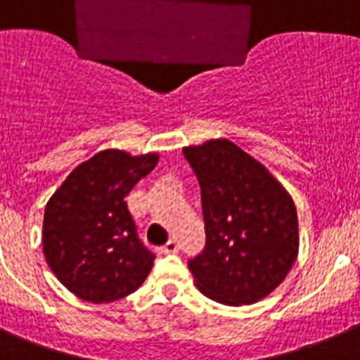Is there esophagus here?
<instances>
[{
  "label": "esophagus",
  "mask_w": 360,
  "mask_h": 360,
  "mask_svg": "<svg viewBox=\"0 0 360 360\" xmlns=\"http://www.w3.org/2000/svg\"><path fill=\"white\" fill-rule=\"evenodd\" d=\"M174 252H178V243L174 239H171L167 245L162 248V254H174Z\"/></svg>",
  "instance_id": "34e87169"
}]
</instances>
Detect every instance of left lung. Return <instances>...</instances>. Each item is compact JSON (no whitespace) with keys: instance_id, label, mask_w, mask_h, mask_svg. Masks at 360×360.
<instances>
[{"instance_id":"1","label":"left lung","mask_w":360,"mask_h":360,"mask_svg":"<svg viewBox=\"0 0 360 360\" xmlns=\"http://www.w3.org/2000/svg\"><path fill=\"white\" fill-rule=\"evenodd\" d=\"M200 184L206 246L189 261L195 285L224 305H252L287 278L298 257V213L261 162L207 139L182 148Z\"/></svg>"}]
</instances>
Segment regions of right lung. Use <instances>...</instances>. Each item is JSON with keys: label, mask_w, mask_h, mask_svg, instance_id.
I'll use <instances>...</instances> for the list:
<instances>
[{"label": "right lung", "mask_w": 360, "mask_h": 360, "mask_svg": "<svg viewBox=\"0 0 360 360\" xmlns=\"http://www.w3.org/2000/svg\"><path fill=\"white\" fill-rule=\"evenodd\" d=\"M158 163V154L101 150L77 165L47 200L44 255L70 292L110 304L138 290L154 254L138 239L127 195Z\"/></svg>", "instance_id": "add662e5"}]
</instances>
